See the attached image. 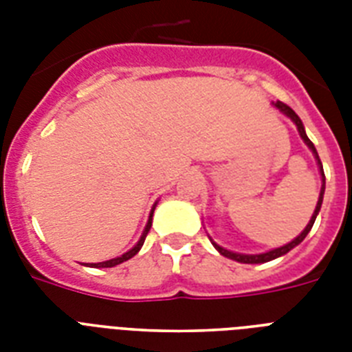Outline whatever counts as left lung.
Returning a JSON list of instances; mask_svg holds the SVG:
<instances>
[{
    "label": "left lung",
    "instance_id": "8db88e82",
    "mask_svg": "<svg viewBox=\"0 0 352 352\" xmlns=\"http://www.w3.org/2000/svg\"><path fill=\"white\" fill-rule=\"evenodd\" d=\"M272 106L276 107V109H279V111L283 113L285 117H289L290 120L294 122L296 127H298V133H300V137L303 138V142L307 144V148L311 149L312 155H314V159H316L318 162V170H320V175H322V190H320V197H318V203H316V208H314V214H312L311 221H309V225L305 226V230L301 232L298 237H294V239L290 241V243H287V245L279 246V248H274V250H268V252H263V254H239V252H232V250H226V248H223L221 245H217L212 237H210V241H212V245L215 246V250L219 252L221 256L228 257V259H234V261L237 263H248V265H257V263H267V261H272V259H276V257H281L285 256L287 252H290L294 246H298L301 243V241L305 239L307 234L311 232L312 225H314V221H316V215L320 214V208H322V203H323V193H325V173H323V166H322V160H320V157H318V151L316 148H314V144L309 140V137H307L305 133V127H303V122H301V118L296 115L292 109H290L287 104H283V102H272Z\"/></svg>",
    "mask_w": 352,
    "mask_h": 352
}]
</instances>
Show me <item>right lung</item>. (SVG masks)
Returning <instances> with one entry per match:
<instances>
[{
    "mask_svg": "<svg viewBox=\"0 0 352 352\" xmlns=\"http://www.w3.org/2000/svg\"><path fill=\"white\" fill-rule=\"evenodd\" d=\"M155 206H157V203L153 204V208H151V212H149V219H148V223H146V226H144V232H142V235H140V239H138V243H137V245H135V246H133L131 250H127L126 254H122L120 257H115V259H109V261L93 263V265H89V267H95V268H111V267H117V265H120V263L127 261V259H131V257L135 256V254H138V250L142 248L144 239H146V235H148L149 228H151V219H153Z\"/></svg>",
    "mask_w": 352,
    "mask_h": 352,
    "instance_id": "1",
    "label": "right lung"
}]
</instances>
